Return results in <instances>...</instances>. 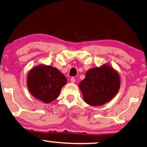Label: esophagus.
Masks as SVG:
<instances>
[{"mask_svg": "<svg viewBox=\"0 0 147 147\" xmlns=\"http://www.w3.org/2000/svg\"><path fill=\"white\" fill-rule=\"evenodd\" d=\"M70 81H71V83H75V77L70 78Z\"/></svg>", "mask_w": 147, "mask_h": 147, "instance_id": "34e87169", "label": "esophagus"}]
</instances>
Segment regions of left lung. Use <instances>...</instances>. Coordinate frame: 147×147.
Instances as JSON below:
<instances>
[{"instance_id": "left-lung-1", "label": "left lung", "mask_w": 147, "mask_h": 147, "mask_svg": "<svg viewBox=\"0 0 147 147\" xmlns=\"http://www.w3.org/2000/svg\"><path fill=\"white\" fill-rule=\"evenodd\" d=\"M120 87L118 73L107 64L89 69L85 79L79 83L84 101L93 106L102 105L110 101Z\"/></svg>"}]
</instances>
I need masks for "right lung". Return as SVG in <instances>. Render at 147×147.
Masks as SVG:
<instances>
[{
  "label": "right lung",
  "mask_w": 147,
  "mask_h": 147,
  "mask_svg": "<svg viewBox=\"0 0 147 147\" xmlns=\"http://www.w3.org/2000/svg\"><path fill=\"white\" fill-rule=\"evenodd\" d=\"M66 82L65 76L57 68L43 64L33 68L27 78L31 95L45 103L55 100Z\"/></svg>",
  "instance_id": "1"
}]
</instances>
